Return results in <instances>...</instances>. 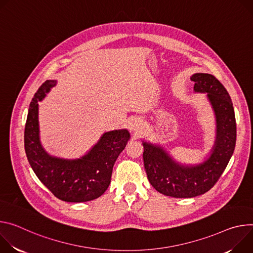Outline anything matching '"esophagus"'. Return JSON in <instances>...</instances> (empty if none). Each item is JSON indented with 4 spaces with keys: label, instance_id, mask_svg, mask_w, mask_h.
I'll list each match as a JSON object with an SVG mask.
<instances>
[{
    "label": "esophagus",
    "instance_id": "34e87169",
    "mask_svg": "<svg viewBox=\"0 0 253 253\" xmlns=\"http://www.w3.org/2000/svg\"><path fill=\"white\" fill-rule=\"evenodd\" d=\"M144 128V122L142 119H135L131 124V130L137 132Z\"/></svg>",
    "mask_w": 253,
    "mask_h": 253
}]
</instances>
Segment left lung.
<instances>
[{"instance_id":"left-lung-1","label":"left lung","mask_w":253,"mask_h":253,"mask_svg":"<svg viewBox=\"0 0 253 253\" xmlns=\"http://www.w3.org/2000/svg\"><path fill=\"white\" fill-rule=\"evenodd\" d=\"M190 78L196 93L207 94L215 116V141L208 156L198 164H182L162 145L143 141L144 165L151 185L174 198H193L208 192L226 169L236 144L234 108L225 87L208 73H195Z\"/></svg>"}]
</instances>
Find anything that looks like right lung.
<instances>
[{"mask_svg": "<svg viewBox=\"0 0 253 253\" xmlns=\"http://www.w3.org/2000/svg\"><path fill=\"white\" fill-rule=\"evenodd\" d=\"M56 84L57 80H46L30 103L24 132L26 156L38 179L55 197L73 203L91 201L108 188L112 168L130 134L126 128L105 131L85 155L77 159L48 154L40 141L38 102Z\"/></svg>", "mask_w": 253, "mask_h": 253, "instance_id": "1", "label": "right lung"}]
</instances>
